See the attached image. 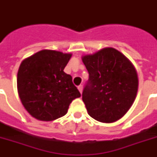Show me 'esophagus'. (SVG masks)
I'll return each mask as SVG.
<instances>
[{
  "instance_id": "obj_1",
  "label": "esophagus",
  "mask_w": 157,
  "mask_h": 157,
  "mask_svg": "<svg viewBox=\"0 0 157 157\" xmlns=\"http://www.w3.org/2000/svg\"><path fill=\"white\" fill-rule=\"evenodd\" d=\"M77 88H78L79 91H80V93L82 94V91H83V86H81H81H79Z\"/></svg>"
}]
</instances>
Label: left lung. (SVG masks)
Wrapping results in <instances>:
<instances>
[{"label":"left lung","instance_id":"1","mask_svg":"<svg viewBox=\"0 0 157 157\" xmlns=\"http://www.w3.org/2000/svg\"><path fill=\"white\" fill-rule=\"evenodd\" d=\"M89 72L82 100L88 114L103 123H112L126 114L139 88L136 69L130 60L112 47L81 57Z\"/></svg>","mask_w":157,"mask_h":157}]
</instances>
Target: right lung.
Wrapping results in <instances>:
<instances>
[{
  "instance_id": "right-lung-1",
  "label": "right lung",
  "mask_w": 157,
  "mask_h": 157,
  "mask_svg": "<svg viewBox=\"0 0 157 157\" xmlns=\"http://www.w3.org/2000/svg\"><path fill=\"white\" fill-rule=\"evenodd\" d=\"M71 53L42 50L23 59L17 75L21 103L33 117L52 121L67 114L81 94L72 77L63 71Z\"/></svg>"
}]
</instances>
